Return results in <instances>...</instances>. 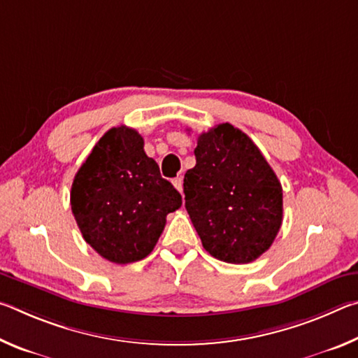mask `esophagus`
I'll use <instances>...</instances> for the list:
<instances>
[{"label":"esophagus","instance_id":"1","mask_svg":"<svg viewBox=\"0 0 358 358\" xmlns=\"http://www.w3.org/2000/svg\"><path fill=\"white\" fill-rule=\"evenodd\" d=\"M172 183H173L175 187H177V191L181 192V189H183V180H181L180 177H177V178L172 180Z\"/></svg>","mask_w":358,"mask_h":358}]
</instances>
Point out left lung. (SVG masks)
Returning a JSON list of instances; mask_svg holds the SVG:
<instances>
[{
  "mask_svg": "<svg viewBox=\"0 0 358 358\" xmlns=\"http://www.w3.org/2000/svg\"><path fill=\"white\" fill-rule=\"evenodd\" d=\"M185 175V207L215 259L250 264L268 250L282 222V187L257 145L222 123L197 138Z\"/></svg>",
  "mask_w": 358,
  "mask_h": 358,
  "instance_id": "obj_1",
  "label": "left lung"
}]
</instances>
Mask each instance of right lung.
I'll return each instance as SVG.
<instances>
[{"mask_svg":"<svg viewBox=\"0 0 358 358\" xmlns=\"http://www.w3.org/2000/svg\"><path fill=\"white\" fill-rule=\"evenodd\" d=\"M181 196L161 177L136 129H108L74 177L71 208L83 238L113 264H131L153 251L166 216Z\"/></svg>","mask_w":358,"mask_h":358,"instance_id":"add662e5","label":"right lung"}]
</instances>
